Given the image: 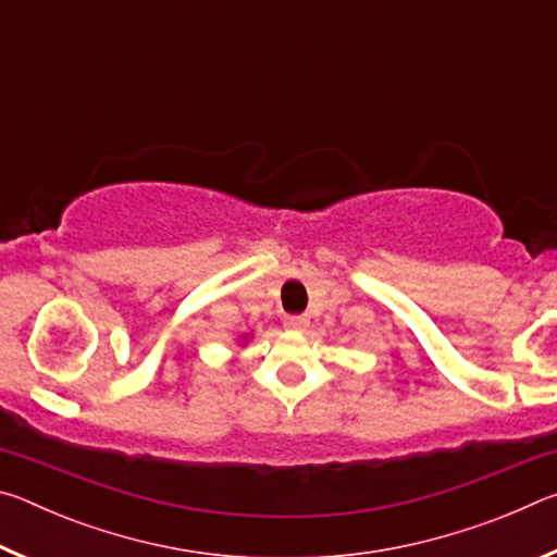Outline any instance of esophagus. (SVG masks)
I'll return each mask as SVG.
<instances>
[{"label":"esophagus","instance_id":"1","mask_svg":"<svg viewBox=\"0 0 557 557\" xmlns=\"http://www.w3.org/2000/svg\"><path fill=\"white\" fill-rule=\"evenodd\" d=\"M307 324H309V319L301 317V314L299 317H285V326L292 329V332H305Z\"/></svg>","mask_w":557,"mask_h":557}]
</instances>
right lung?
<instances>
[{"label":"right lung","mask_w":557,"mask_h":557,"mask_svg":"<svg viewBox=\"0 0 557 557\" xmlns=\"http://www.w3.org/2000/svg\"><path fill=\"white\" fill-rule=\"evenodd\" d=\"M250 338H252V334H250V332H248V334H243V336L238 338V346H240V348H245V346H248Z\"/></svg>","instance_id":"right-lung-1"}]
</instances>
